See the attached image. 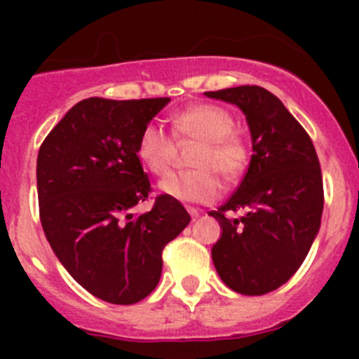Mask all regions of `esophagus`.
Segmentation results:
<instances>
[{
    "mask_svg": "<svg viewBox=\"0 0 359 359\" xmlns=\"http://www.w3.org/2000/svg\"><path fill=\"white\" fill-rule=\"evenodd\" d=\"M187 210H189L190 217L194 219V221H196V219L199 217V210H198V208H194V207H189V208H187Z\"/></svg>",
    "mask_w": 359,
    "mask_h": 359,
    "instance_id": "esophagus-1",
    "label": "esophagus"
}]
</instances>
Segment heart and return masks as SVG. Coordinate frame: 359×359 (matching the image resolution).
Returning <instances> with one entry per match:
<instances>
[{
	"instance_id": "obj_1",
	"label": "heart",
	"mask_w": 359,
	"mask_h": 359,
	"mask_svg": "<svg viewBox=\"0 0 359 359\" xmlns=\"http://www.w3.org/2000/svg\"><path fill=\"white\" fill-rule=\"evenodd\" d=\"M177 140L199 142L192 156L190 172L172 174L160 182L165 196L185 203H210L219 198L223 182H236L248 167V147L239 133L233 131V116L215 104H194L172 116ZM136 156L145 169L165 176L176 158L172 136L160 123H147L136 142Z\"/></svg>"
}]
</instances>
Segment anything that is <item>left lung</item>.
<instances>
[{"label":"left lung","mask_w":359,"mask_h":359,"mask_svg":"<svg viewBox=\"0 0 359 359\" xmlns=\"http://www.w3.org/2000/svg\"><path fill=\"white\" fill-rule=\"evenodd\" d=\"M239 107L252 135V160L239 189L212 217L223 228L212 246L221 280L241 294H266L286 284L320 230L323 183L309 135L261 86L207 91ZM244 210L243 218L226 212Z\"/></svg>","instance_id":"left-lung-1"}]
</instances>
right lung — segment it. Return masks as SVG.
Segmentation results:
<instances>
[{
	"label": "right lung",
	"mask_w": 359,
	"mask_h": 359,
	"mask_svg": "<svg viewBox=\"0 0 359 359\" xmlns=\"http://www.w3.org/2000/svg\"><path fill=\"white\" fill-rule=\"evenodd\" d=\"M170 98H84L44 138L37 154V196L44 236L75 280L104 302L131 306L161 277V252L190 223L177 199L151 192L136 156L142 129Z\"/></svg>",
	"instance_id": "1"
}]
</instances>
